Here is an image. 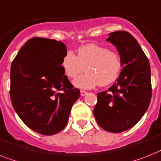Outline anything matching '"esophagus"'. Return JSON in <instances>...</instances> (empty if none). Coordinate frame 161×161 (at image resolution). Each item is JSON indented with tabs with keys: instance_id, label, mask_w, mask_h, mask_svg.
I'll return each mask as SVG.
<instances>
[{
	"instance_id": "1",
	"label": "esophagus",
	"mask_w": 161,
	"mask_h": 161,
	"mask_svg": "<svg viewBox=\"0 0 161 161\" xmlns=\"http://www.w3.org/2000/svg\"><path fill=\"white\" fill-rule=\"evenodd\" d=\"M80 94H81V96H85V95L87 94V92H86V91H83V90H81Z\"/></svg>"
}]
</instances>
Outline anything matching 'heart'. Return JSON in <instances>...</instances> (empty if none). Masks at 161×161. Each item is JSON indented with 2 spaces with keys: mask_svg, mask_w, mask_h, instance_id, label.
<instances>
[{
  "mask_svg": "<svg viewBox=\"0 0 161 161\" xmlns=\"http://www.w3.org/2000/svg\"><path fill=\"white\" fill-rule=\"evenodd\" d=\"M121 67V58L117 52L97 44L79 47L78 56L73 51H67L62 59V68L68 78H74L85 69L87 71L74 81L76 87L86 89L112 83L118 78Z\"/></svg>",
  "mask_w": 161,
  "mask_h": 161,
  "instance_id": "1",
  "label": "heart"
}]
</instances>
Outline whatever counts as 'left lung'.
<instances>
[{
  "mask_svg": "<svg viewBox=\"0 0 161 161\" xmlns=\"http://www.w3.org/2000/svg\"><path fill=\"white\" fill-rule=\"evenodd\" d=\"M109 35L107 40L117 47L124 67L117 82L97 93L93 114L103 129L119 133L135 126L150 105L151 66L136 40L127 31Z\"/></svg>",
  "mask_w": 161,
  "mask_h": 161,
  "instance_id": "1",
  "label": "left lung"
}]
</instances>
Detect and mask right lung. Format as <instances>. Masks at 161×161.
<instances>
[{
	"label": "right lung",
	"mask_w": 161,
	"mask_h": 161,
	"mask_svg": "<svg viewBox=\"0 0 161 161\" xmlns=\"http://www.w3.org/2000/svg\"><path fill=\"white\" fill-rule=\"evenodd\" d=\"M64 43L34 37L21 47L10 67L12 106L26 126L45 136L67 125L72 106L80 96L62 68Z\"/></svg>",
	"instance_id": "add662e5"
}]
</instances>
